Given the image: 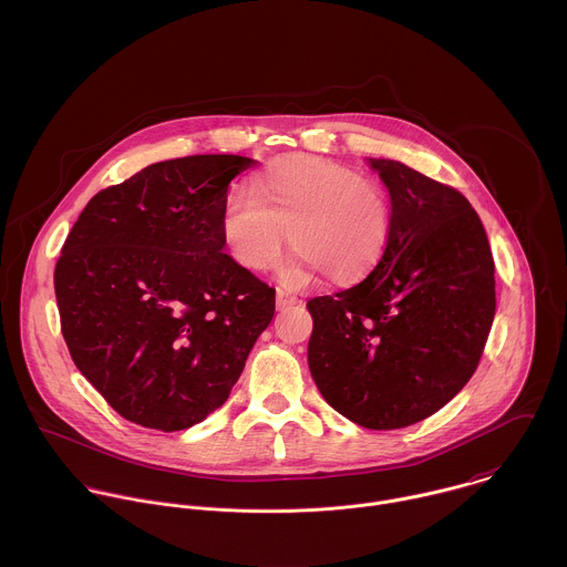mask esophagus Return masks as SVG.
<instances>
[{"label":"esophagus","mask_w":567,"mask_h":567,"mask_svg":"<svg viewBox=\"0 0 567 567\" xmlns=\"http://www.w3.org/2000/svg\"><path fill=\"white\" fill-rule=\"evenodd\" d=\"M297 303H301V299L297 297V295H290V292H286V290H277V308L279 310H286V308H292V306H297Z\"/></svg>","instance_id":"1"}]
</instances>
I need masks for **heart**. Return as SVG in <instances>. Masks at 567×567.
<instances>
[{"mask_svg": "<svg viewBox=\"0 0 567 567\" xmlns=\"http://www.w3.org/2000/svg\"><path fill=\"white\" fill-rule=\"evenodd\" d=\"M284 229L297 248L286 268L290 284L324 270L336 284L369 275L391 240V203L371 178L342 163L290 155L270 163L220 214L229 255L248 270H270L284 252Z\"/></svg>", "mask_w": 567, "mask_h": 567, "instance_id": "1", "label": "heart"}]
</instances>
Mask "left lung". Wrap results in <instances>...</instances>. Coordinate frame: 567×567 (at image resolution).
<instances>
[{
	"label": "left lung",
	"mask_w": 567,
	"mask_h": 567,
	"mask_svg": "<svg viewBox=\"0 0 567 567\" xmlns=\"http://www.w3.org/2000/svg\"><path fill=\"white\" fill-rule=\"evenodd\" d=\"M391 194V240L369 277L308 301L310 373L369 430H398L447 404L474 375L495 315L485 227L454 187L369 159Z\"/></svg>",
	"instance_id": "8db88e82"
}]
</instances>
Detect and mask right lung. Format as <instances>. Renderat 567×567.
Listing matches in <instances>:
<instances>
[{
	"label": "right lung",
	"mask_w": 567,
	"mask_h": 567,
	"mask_svg": "<svg viewBox=\"0 0 567 567\" xmlns=\"http://www.w3.org/2000/svg\"><path fill=\"white\" fill-rule=\"evenodd\" d=\"M255 159L153 163L97 192L54 268L61 331L124 419L176 432L227 402L275 315V288L223 252L229 183Z\"/></svg>",
	"instance_id": "add662e5"
}]
</instances>
